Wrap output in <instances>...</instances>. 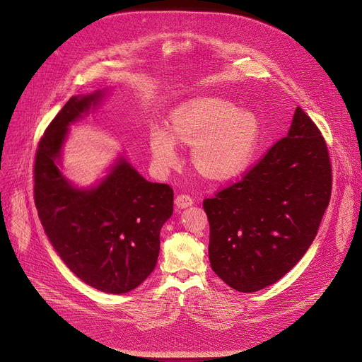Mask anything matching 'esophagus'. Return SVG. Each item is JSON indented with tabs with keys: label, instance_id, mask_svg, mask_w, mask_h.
I'll return each mask as SVG.
<instances>
[{
	"label": "esophagus",
	"instance_id": "34e87169",
	"mask_svg": "<svg viewBox=\"0 0 362 362\" xmlns=\"http://www.w3.org/2000/svg\"><path fill=\"white\" fill-rule=\"evenodd\" d=\"M175 204H176L177 207H180V209H185V207H189V206L193 204V199H192V196H189V194L180 193V194L176 196Z\"/></svg>",
	"mask_w": 362,
	"mask_h": 362
}]
</instances>
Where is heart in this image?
Segmentation results:
<instances>
[{"label":"heart","mask_w":362,"mask_h":362,"mask_svg":"<svg viewBox=\"0 0 362 362\" xmlns=\"http://www.w3.org/2000/svg\"><path fill=\"white\" fill-rule=\"evenodd\" d=\"M176 138L193 145V163L210 179H230L242 173L257 148L260 127L250 112H238L234 105L221 99H199L179 109L172 119ZM155 163L173 166L177 159V144L168 128L155 125L149 132Z\"/></svg>","instance_id":"obj_1"}]
</instances>
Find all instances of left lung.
I'll use <instances>...</instances> for the list:
<instances>
[{"instance_id":"left-lung-1","label":"left lung","mask_w":362,"mask_h":362,"mask_svg":"<svg viewBox=\"0 0 362 362\" xmlns=\"http://www.w3.org/2000/svg\"><path fill=\"white\" fill-rule=\"evenodd\" d=\"M331 170L321 131L298 106L286 138L242 179L203 200L213 272L242 293L286 276L317 235L331 197Z\"/></svg>"}]
</instances>
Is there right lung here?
<instances>
[{
  "label": "right lung",
  "mask_w": 362,
  "mask_h": 362,
  "mask_svg": "<svg viewBox=\"0 0 362 362\" xmlns=\"http://www.w3.org/2000/svg\"><path fill=\"white\" fill-rule=\"evenodd\" d=\"M100 93L72 96L40 139L34 200L44 230L71 272L88 286L122 294L155 270L160 228L173 213V189L144 179L125 159L90 190L71 186L57 166L68 125Z\"/></svg>",
  "instance_id": "obj_1"
}]
</instances>
